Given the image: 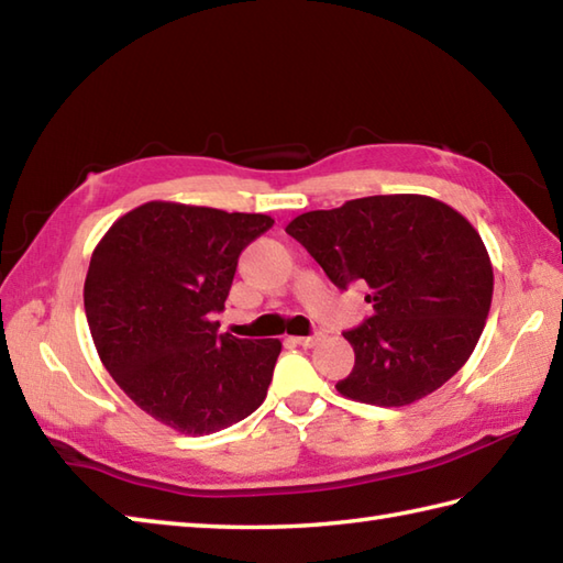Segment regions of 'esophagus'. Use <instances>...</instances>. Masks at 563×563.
Wrapping results in <instances>:
<instances>
[{
	"instance_id": "esophagus-1",
	"label": "esophagus",
	"mask_w": 563,
	"mask_h": 563,
	"mask_svg": "<svg viewBox=\"0 0 563 563\" xmlns=\"http://www.w3.org/2000/svg\"><path fill=\"white\" fill-rule=\"evenodd\" d=\"M319 341H322V334H312V336H295V344H300V346H305V349H312V346H317Z\"/></svg>"
}]
</instances>
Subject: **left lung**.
I'll use <instances>...</instances> for the list:
<instances>
[{
  "instance_id": "8db88e82",
  "label": "left lung",
  "mask_w": 563,
  "mask_h": 563,
  "mask_svg": "<svg viewBox=\"0 0 563 563\" xmlns=\"http://www.w3.org/2000/svg\"><path fill=\"white\" fill-rule=\"evenodd\" d=\"M339 290L368 288L373 314L344 339L351 400L402 407L454 376L476 349L493 300V266L478 231L424 195H373L317 209L285 227Z\"/></svg>"
}]
</instances>
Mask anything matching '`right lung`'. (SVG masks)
Listing matches in <instances>:
<instances>
[{
    "label": "right lung",
    "instance_id": "right-lung-1",
    "mask_svg": "<svg viewBox=\"0 0 563 563\" xmlns=\"http://www.w3.org/2000/svg\"><path fill=\"white\" fill-rule=\"evenodd\" d=\"M268 214L146 202L99 241L85 314L109 376L153 420L212 434L266 400L278 339L219 334L239 256Z\"/></svg>",
    "mask_w": 563,
    "mask_h": 563
}]
</instances>
